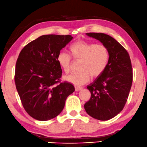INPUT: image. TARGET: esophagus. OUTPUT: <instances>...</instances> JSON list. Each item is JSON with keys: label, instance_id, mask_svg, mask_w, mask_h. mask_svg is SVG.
<instances>
[{"label": "esophagus", "instance_id": "esophagus-1", "mask_svg": "<svg viewBox=\"0 0 147 147\" xmlns=\"http://www.w3.org/2000/svg\"><path fill=\"white\" fill-rule=\"evenodd\" d=\"M81 89H82V87H81V86H75V91H79Z\"/></svg>", "mask_w": 147, "mask_h": 147}]
</instances>
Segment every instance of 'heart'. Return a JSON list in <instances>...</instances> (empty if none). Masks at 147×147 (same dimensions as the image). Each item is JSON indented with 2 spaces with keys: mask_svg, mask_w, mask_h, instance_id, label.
<instances>
[{
  "mask_svg": "<svg viewBox=\"0 0 147 147\" xmlns=\"http://www.w3.org/2000/svg\"><path fill=\"white\" fill-rule=\"evenodd\" d=\"M71 55L76 60L82 59L79 65L80 71L64 77L74 85L85 84L90 76L97 77L105 71L109 61V51L102 44H94L86 41H77L69 47ZM57 62L60 67L66 73L71 69V57L65 52H60L57 55Z\"/></svg>",
  "mask_w": 147,
  "mask_h": 147,
  "instance_id": "obj_1",
  "label": "heart"
}]
</instances>
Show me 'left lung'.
Wrapping results in <instances>:
<instances>
[{
  "label": "left lung",
  "mask_w": 147,
  "mask_h": 147,
  "mask_svg": "<svg viewBox=\"0 0 147 147\" xmlns=\"http://www.w3.org/2000/svg\"><path fill=\"white\" fill-rule=\"evenodd\" d=\"M109 51V61L105 71L87 86L90 98L84 105L88 115L107 121L123 110L133 82V70L129 53L114 38L105 33L88 32Z\"/></svg>",
  "instance_id": "8db88e82"
}]
</instances>
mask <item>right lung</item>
Returning <instances> with one entry per match:
<instances>
[{
  "label": "right lung",
  "instance_id": "right-lung-1",
  "mask_svg": "<svg viewBox=\"0 0 147 147\" xmlns=\"http://www.w3.org/2000/svg\"><path fill=\"white\" fill-rule=\"evenodd\" d=\"M71 35H42L26 45L16 63V88L26 113L38 121H48L63 110L73 84L60 82L62 69L57 55L71 41Z\"/></svg>",
  "mask_w": 147,
  "mask_h": 147
}]
</instances>
